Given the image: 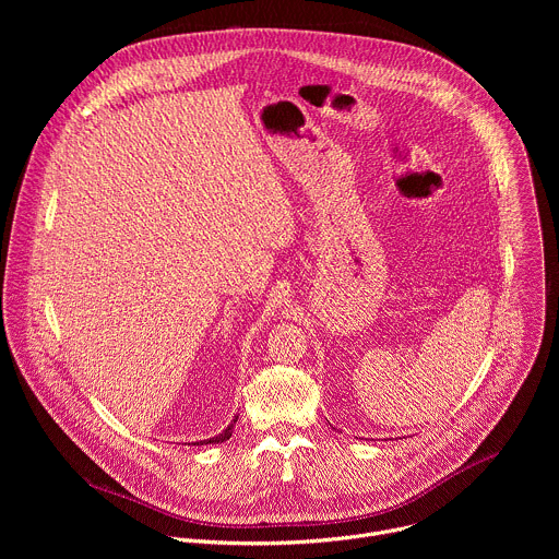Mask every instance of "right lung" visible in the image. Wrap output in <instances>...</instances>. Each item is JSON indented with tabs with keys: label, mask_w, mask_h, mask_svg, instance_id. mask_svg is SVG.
<instances>
[{
	"label": "right lung",
	"mask_w": 559,
	"mask_h": 559,
	"mask_svg": "<svg viewBox=\"0 0 559 559\" xmlns=\"http://www.w3.org/2000/svg\"><path fill=\"white\" fill-rule=\"evenodd\" d=\"M236 418H238V416H234L231 425H227V429H225V431H221L218 436H214V438H210V440H201V442H194V444H218V442H225V440H229V436H231V429H234V425H236Z\"/></svg>",
	"instance_id": "obj_1"
}]
</instances>
